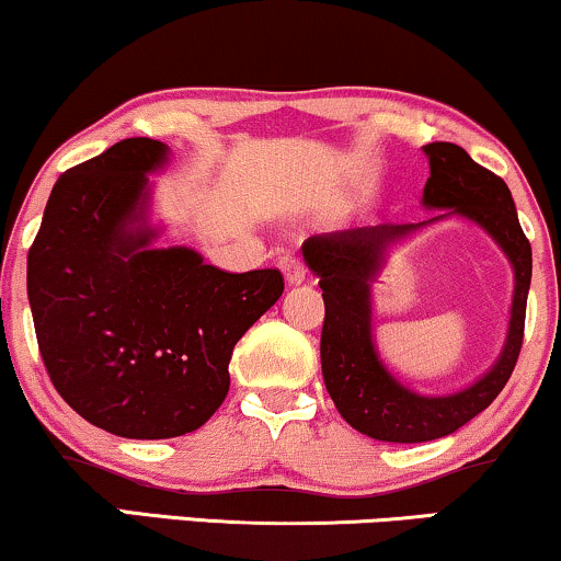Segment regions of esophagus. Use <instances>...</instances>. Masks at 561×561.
<instances>
[{
	"instance_id": "34e87169",
	"label": "esophagus",
	"mask_w": 561,
	"mask_h": 561,
	"mask_svg": "<svg viewBox=\"0 0 561 561\" xmlns=\"http://www.w3.org/2000/svg\"><path fill=\"white\" fill-rule=\"evenodd\" d=\"M276 264H279L282 272H285V279L289 282V285H300V282L305 279V264L295 256V253H282Z\"/></svg>"
}]
</instances>
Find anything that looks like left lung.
Returning <instances> with one entry per match:
<instances>
[{
  "mask_svg": "<svg viewBox=\"0 0 561 561\" xmlns=\"http://www.w3.org/2000/svg\"><path fill=\"white\" fill-rule=\"evenodd\" d=\"M430 154V179L424 204L450 209L473 219L502 245L515 268L513 318L507 344L497 365L466 391L427 399L407 391L391 378L375 354L370 336V289L367 282L378 268L382 245L407 236L414 225H375L313 236L302 243L308 266L321 276L323 331L321 367L325 391L339 414L354 430L386 443H427L450 435L481 414L497 399L515 370L526 331V302L530 287V243L517 222L513 194L497 173L469 158L453 141L424 145Z\"/></svg>",
  "mask_w": 561,
  "mask_h": 561,
  "instance_id": "1",
  "label": "left lung"
}]
</instances>
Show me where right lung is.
I'll use <instances>...</instances> for the list:
<instances>
[{
  "instance_id": "add662e5",
  "label": "right lung",
  "mask_w": 561,
  "mask_h": 561,
  "mask_svg": "<svg viewBox=\"0 0 561 561\" xmlns=\"http://www.w3.org/2000/svg\"><path fill=\"white\" fill-rule=\"evenodd\" d=\"M168 147L122 139L54 183L27 251V300L54 388L118 437L194 432L230 391L238 339L285 293L279 268L230 274L129 230Z\"/></svg>"
}]
</instances>
